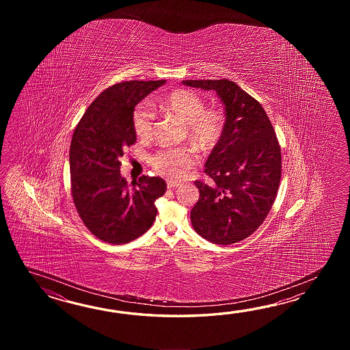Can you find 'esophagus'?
Instances as JSON below:
<instances>
[{"instance_id": "obj_1", "label": "esophagus", "mask_w": 350, "mask_h": 350, "mask_svg": "<svg viewBox=\"0 0 350 350\" xmlns=\"http://www.w3.org/2000/svg\"><path fill=\"white\" fill-rule=\"evenodd\" d=\"M180 185L176 181H172V180H167V187L169 189H174V187H178Z\"/></svg>"}]
</instances>
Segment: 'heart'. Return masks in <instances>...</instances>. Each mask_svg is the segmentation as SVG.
I'll list each match as a JSON object with an SVG mask.
<instances>
[{"instance_id":"1","label":"heart","mask_w":350,"mask_h":350,"mask_svg":"<svg viewBox=\"0 0 350 350\" xmlns=\"http://www.w3.org/2000/svg\"><path fill=\"white\" fill-rule=\"evenodd\" d=\"M159 106L187 124L189 134L202 148L215 145L223 134L224 116L215 109H205L204 98L190 90H175L159 101ZM154 110L149 103L136 106L133 113L135 134L148 139L152 133ZM198 163V154L190 148H172L157 151L151 165L159 174L172 180L185 176Z\"/></svg>"}]
</instances>
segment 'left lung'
<instances>
[{"label": "left lung", "instance_id": "left-lung-1", "mask_svg": "<svg viewBox=\"0 0 350 350\" xmlns=\"http://www.w3.org/2000/svg\"><path fill=\"white\" fill-rule=\"evenodd\" d=\"M214 90L225 106V125L205 164L211 181L196 180L200 198L191 210L195 231L214 244L230 245L250 237L268 216L282 178V150L260 103L223 80H185Z\"/></svg>", "mask_w": 350, "mask_h": 350}]
</instances>
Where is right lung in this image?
Wrapping results in <instances>:
<instances>
[{"label": "right lung", "mask_w": 350, "mask_h": 350, "mask_svg": "<svg viewBox=\"0 0 350 350\" xmlns=\"http://www.w3.org/2000/svg\"><path fill=\"white\" fill-rule=\"evenodd\" d=\"M159 81H125L103 91L75 129L70 146L71 193L85 226L109 244L142 237L157 217L155 201L166 191L159 176H142L131 186L120 175L119 157L136 142L135 106Z\"/></svg>", "instance_id": "1"}]
</instances>
